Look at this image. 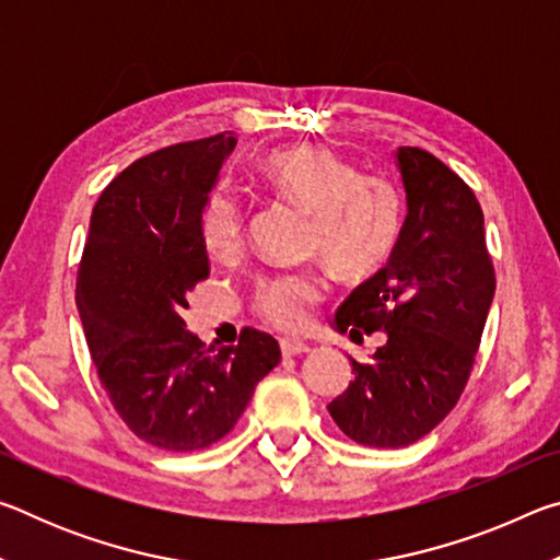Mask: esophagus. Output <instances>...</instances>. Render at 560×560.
Returning a JSON list of instances; mask_svg holds the SVG:
<instances>
[{
  "instance_id": "1",
  "label": "esophagus",
  "mask_w": 560,
  "mask_h": 560,
  "mask_svg": "<svg viewBox=\"0 0 560 560\" xmlns=\"http://www.w3.org/2000/svg\"><path fill=\"white\" fill-rule=\"evenodd\" d=\"M311 346L303 343V340H293V338H281V353L291 358V355H303L308 353Z\"/></svg>"
}]
</instances>
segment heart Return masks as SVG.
I'll use <instances>...</instances> for the list:
<instances>
[{
    "label": "heart",
    "instance_id": "heart-1",
    "mask_svg": "<svg viewBox=\"0 0 560 560\" xmlns=\"http://www.w3.org/2000/svg\"><path fill=\"white\" fill-rule=\"evenodd\" d=\"M273 189L314 212L311 249L320 252L346 279H365L390 259L402 232V195L390 177L360 173L355 163L324 145H291L264 160ZM246 210L240 195L220 187L200 214V240L214 259H232L244 246ZM316 271H279L252 289L257 314L283 330L308 324L311 308L324 299Z\"/></svg>",
    "mask_w": 560,
    "mask_h": 560
}]
</instances>
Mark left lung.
<instances>
[{
	"instance_id": "obj_1",
	"label": "left lung",
	"mask_w": 560,
	"mask_h": 560,
	"mask_svg": "<svg viewBox=\"0 0 560 560\" xmlns=\"http://www.w3.org/2000/svg\"><path fill=\"white\" fill-rule=\"evenodd\" d=\"M407 217L390 261L350 293L334 328L383 330L371 363L328 405L350 440L407 447L432 432L469 381L497 277L471 187L422 148H397Z\"/></svg>"
}]
</instances>
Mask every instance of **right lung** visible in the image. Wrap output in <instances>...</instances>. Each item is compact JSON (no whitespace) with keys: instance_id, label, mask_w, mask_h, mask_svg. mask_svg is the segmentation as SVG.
<instances>
[{"instance_id":"right-lung-1","label":"right lung","mask_w":560,"mask_h":560,"mask_svg":"<svg viewBox=\"0 0 560 560\" xmlns=\"http://www.w3.org/2000/svg\"><path fill=\"white\" fill-rule=\"evenodd\" d=\"M236 145L234 132L136 160L103 189L75 277L93 365L120 420L153 447L195 452L220 442L279 343L244 328L236 346L185 330L187 293L210 277L200 214Z\"/></svg>"}]
</instances>
